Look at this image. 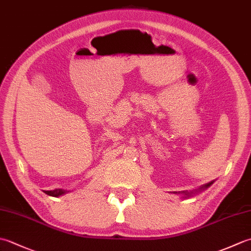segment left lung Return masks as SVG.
<instances>
[{
  "mask_svg": "<svg viewBox=\"0 0 251 251\" xmlns=\"http://www.w3.org/2000/svg\"><path fill=\"white\" fill-rule=\"evenodd\" d=\"M212 183H214V181H211V182L207 183V184L201 185L199 190H194V191H191V192H188V191H181V192H178V193H177V192H173V193H174V194H177V195H178V194H180L181 196L183 197V199H189V197L195 195L196 193H199V192H201V191H202V190L207 189L208 186H210Z\"/></svg>",
  "mask_w": 251,
  "mask_h": 251,
  "instance_id": "1",
  "label": "left lung"
}]
</instances>
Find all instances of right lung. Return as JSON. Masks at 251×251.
<instances>
[{
	"label": "right lung",
	"mask_w": 251,
	"mask_h": 251,
	"mask_svg": "<svg viewBox=\"0 0 251 251\" xmlns=\"http://www.w3.org/2000/svg\"><path fill=\"white\" fill-rule=\"evenodd\" d=\"M43 192H44L45 194L50 195V196H52V197H59V196H61V195L67 194L69 191L62 190V189H55V190H52V191H43Z\"/></svg>",
	"instance_id": "right-lung-1"
}]
</instances>
